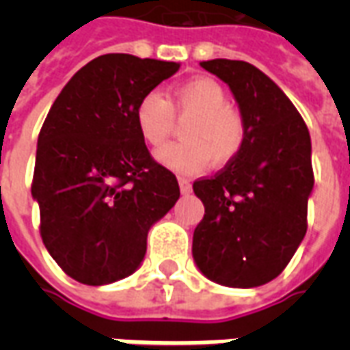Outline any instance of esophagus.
Wrapping results in <instances>:
<instances>
[{
	"instance_id": "obj_1",
	"label": "esophagus",
	"mask_w": 350,
	"mask_h": 350,
	"mask_svg": "<svg viewBox=\"0 0 350 350\" xmlns=\"http://www.w3.org/2000/svg\"><path fill=\"white\" fill-rule=\"evenodd\" d=\"M178 183H180V191L182 195H189L191 193V182L187 178H178Z\"/></svg>"
}]
</instances>
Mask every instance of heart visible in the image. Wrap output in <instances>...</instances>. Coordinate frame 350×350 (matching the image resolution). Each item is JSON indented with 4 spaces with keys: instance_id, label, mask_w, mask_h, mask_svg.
Wrapping results in <instances>:
<instances>
[{
    "instance_id": "heart-1",
    "label": "heart",
    "mask_w": 350,
    "mask_h": 350,
    "mask_svg": "<svg viewBox=\"0 0 350 350\" xmlns=\"http://www.w3.org/2000/svg\"><path fill=\"white\" fill-rule=\"evenodd\" d=\"M174 114L189 120L185 140L165 146L157 159L165 167L193 174L212 161L225 165L234 159L245 140V125L238 110L227 105V93L212 79H191L170 90L168 99L157 90L146 92L135 107V123L150 146L167 142L174 129Z\"/></svg>"
}]
</instances>
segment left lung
<instances>
[{
    "label": "left lung",
    "instance_id": "left-lung-1",
    "mask_svg": "<svg viewBox=\"0 0 350 350\" xmlns=\"http://www.w3.org/2000/svg\"><path fill=\"white\" fill-rule=\"evenodd\" d=\"M200 67L230 88L245 140L221 172L193 183L204 204L193 258L215 283L253 288L278 278L306 236L311 138L291 99L255 65L219 57Z\"/></svg>",
    "mask_w": 350,
    "mask_h": 350
}]
</instances>
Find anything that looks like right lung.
I'll return each instance as SVG.
<instances>
[{
    "instance_id": "obj_1",
    "label": "right lung",
    "mask_w": 350,
    "mask_h": 350,
    "mask_svg": "<svg viewBox=\"0 0 350 350\" xmlns=\"http://www.w3.org/2000/svg\"><path fill=\"white\" fill-rule=\"evenodd\" d=\"M178 69L131 54L95 57L42 123L31 197L44 247L79 283L131 275L144 260L150 228L180 198L176 176L152 159L135 123L138 99Z\"/></svg>"
}]
</instances>
